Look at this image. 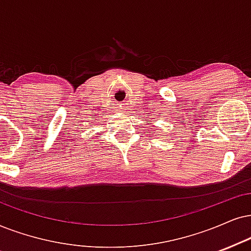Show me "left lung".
Listing matches in <instances>:
<instances>
[{
  "mask_svg": "<svg viewBox=\"0 0 251 251\" xmlns=\"http://www.w3.org/2000/svg\"><path fill=\"white\" fill-rule=\"evenodd\" d=\"M146 122H147V120H146ZM147 123H148V124H151V122H147Z\"/></svg>",
  "mask_w": 251,
  "mask_h": 251,
  "instance_id": "1",
  "label": "left lung"
}]
</instances>
